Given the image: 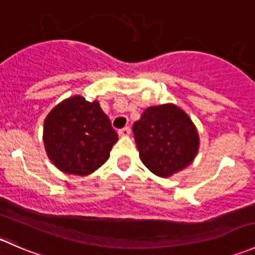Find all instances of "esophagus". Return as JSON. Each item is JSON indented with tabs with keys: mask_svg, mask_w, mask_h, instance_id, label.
Wrapping results in <instances>:
<instances>
[{
	"mask_svg": "<svg viewBox=\"0 0 255 255\" xmlns=\"http://www.w3.org/2000/svg\"><path fill=\"white\" fill-rule=\"evenodd\" d=\"M130 134V128L129 127H125L122 129L118 130V135L120 137H127V135Z\"/></svg>",
	"mask_w": 255,
	"mask_h": 255,
	"instance_id": "34e87169",
	"label": "esophagus"
}]
</instances>
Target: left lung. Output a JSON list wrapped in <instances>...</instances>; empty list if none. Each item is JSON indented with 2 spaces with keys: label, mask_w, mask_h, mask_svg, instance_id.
I'll list each match as a JSON object with an SVG mask.
<instances>
[{
  "label": "left lung",
  "mask_w": 255,
  "mask_h": 255,
  "mask_svg": "<svg viewBox=\"0 0 255 255\" xmlns=\"http://www.w3.org/2000/svg\"><path fill=\"white\" fill-rule=\"evenodd\" d=\"M140 160L156 176H173L190 165L199 153L196 126L174 104L150 106L133 125Z\"/></svg>",
  "instance_id": "8db88e82"
}]
</instances>
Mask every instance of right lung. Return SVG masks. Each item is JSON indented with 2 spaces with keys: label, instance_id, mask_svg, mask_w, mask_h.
<instances>
[{
  "label": "right lung",
  "instance_id": "right-lung-1",
  "mask_svg": "<svg viewBox=\"0 0 255 255\" xmlns=\"http://www.w3.org/2000/svg\"><path fill=\"white\" fill-rule=\"evenodd\" d=\"M118 135L97 100L81 95L56 105L44 120L43 142L51 163L60 171L86 176L110 158Z\"/></svg>",
  "mask_w": 255,
  "mask_h": 255
}]
</instances>
